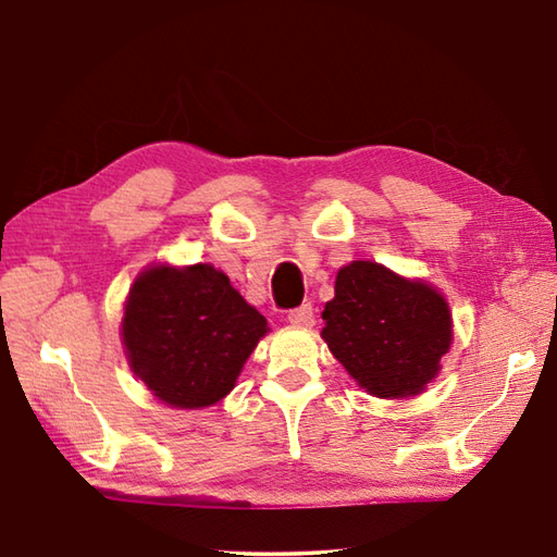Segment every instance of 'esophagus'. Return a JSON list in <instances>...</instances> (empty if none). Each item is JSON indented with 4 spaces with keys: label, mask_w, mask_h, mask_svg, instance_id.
Instances as JSON below:
<instances>
[{
    "label": "esophagus",
    "mask_w": 557,
    "mask_h": 557,
    "mask_svg": "<svg viewBox=\"0 0 557 557\" xmlns=\"http://www.w3.org/2000/svg\"><path fill=\"white\" fill-rule=\"evenodd\" d=\"M287 322L295 326H312L314 324V309L312 305H301L297 309H289Z\"/></svg>",
    "instance_id": "esophagus-1"
}]
</instances>
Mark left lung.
Listing matches in <instances>:
<instances>
[{
  "label": "left lung",
  "mask_w": 557,
  "mask_h": 557,
  "mask_svg": "<svg viewBox=\"0 0 557 557\" xmlns=\"http://www.w3.org/2000/svg\"><path fill=\"white\" fill-rule=\"evenodd\" d=\"M334 292L322 336L351 379L375 398L425 391L451 344L445 297L369 260L338 270Z\"/></svg>",
  "instance_id": "obj_1"
}]
</instances>
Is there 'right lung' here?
Returning <instances> with one entry per match:
<instances>
[{
    "instance_id": "obj_1",
    "label": "right lung",
    "mask_w": 557,
    "mask_h": 557,
    "mask_svg": "<svg viewBox=\"0 0 557 557\" xmlns=\"http://www.w3.org/2000/svg\"><path fill=\"white\" fill-rule=\"evenodd\" d=\"M268 322L211 265L152 268L132 285L122 342L132 371L174 408L228 395Z\"/></svg>"
}]
</instances>
